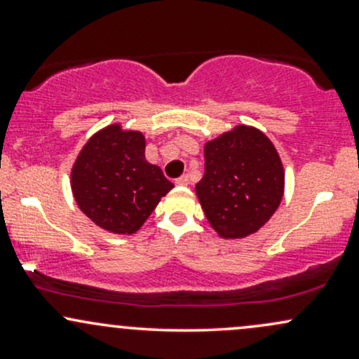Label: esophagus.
I'll return each mask as SVG.
<instances>
[{"label":"esophagus","instance_id":"esophagus-1","mask_svg":"<svg viewBox=\"0 0 359 359\" xmlns=\"http://www.w3.org/2000/svg\"><path fill=\"white\" fill-rule=\"evenodd\" d=\"M175 184L184 187V185H189V175H180L179 179H175Z\"/></svg>","mask_w":359,"mask_h":359}]
</instances>
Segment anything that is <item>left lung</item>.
I'll return each instance as SVG.
<instances>
[{
	"instance_id": "left-lung-1",
	"label": "left lung",
	"mask_w": 359,
	"mask_h": 359,
	"mask_svg": "<svg viewBox=\"0 0 359 359\" xmlns=\"http://www.w3.org/2000/svg\"><path fill=\"white\" fill-rule=\"evenodd\" d=\"M205 170L196 185L209 224L222 238L257 233L283 196L280 156L262 131L238 126L204 147Z\"/></svg>"
}]
</instances>
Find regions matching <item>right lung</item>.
<instances>
[{
	"label": "right lung",
	"mask_w": 359,
	"mask_h": 359,
	"mask_svg": "<svg viewBox=\"0 0 359 359\" xmlns=\"http://www.w3.org/2000/svg\"><path fill=\"white\" fill-rule=\"evenodd\" d=\"M72 192L81 211L106 231L133 234L174 187L145 160V137L108 126L86 143L72 167Z\"/></svg>",
	"instance_id": "right-lung-1"
}]
</instances>
